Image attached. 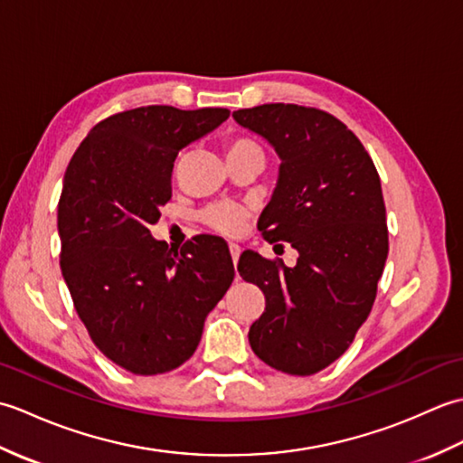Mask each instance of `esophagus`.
Wrapping results in <instances>:
<instances>
[{
    "mask_svg": "<svg viewBox=\"0 0 463 463\" xmlns=\"http://www.w3.org/2000/svg\"><path fill=\"white\" fill-rule=\"evenodd\" d=\"M229 250H231V257H232L234 267H237L239 257H241V247H239V244H229Z\"/></svg>",
    "mask_w": 463,
    "mask_h": 463,
    "instance_id": "esophagus-1",
    "label": "esophagus"
}]
</instances>
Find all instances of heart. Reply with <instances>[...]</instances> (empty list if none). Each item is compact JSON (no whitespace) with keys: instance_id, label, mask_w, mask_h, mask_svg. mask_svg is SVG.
<instances>
[{"instance_id":"1","label":"heart","mask_w":463,"mask_h":463,"mask_svg":"<svg viewBox=\"0 0 463 463\" xmlns=\"http://www.w3.org/2000/svg\"><path fill=\"white\" fill-rule=\"evenodd\" d=\"M229 155L241 153V151H260V146L250 141V139H232L226 146ZM249 216V209L242 204H232V203H219V204H211L209 209H204L201 213V221L209 226V229L226 234V237H234L239 234V231L242 229L244 221Z\"/></svg>"}]
</instances>
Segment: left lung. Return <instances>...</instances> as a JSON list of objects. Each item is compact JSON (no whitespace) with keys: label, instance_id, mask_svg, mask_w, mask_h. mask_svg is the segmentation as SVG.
<instances>
[{"label":"left lung","instance_id":"left-lung-1","mask_svg":"<svg viewBox=\"0 0 463 463\" xmlns=\"http://www.w3.org/2000/svg\"><path fill=\"white\" fill-rule=\"evenodd\" d=\"M232 117L280 156L259 231L298 250L292 269L242 252L241 277L267 300L250 348L274 370L310 376L348 350L376 298L388 259L380 176L358 137L326 111L269 103Z\"/></svg>","mask_w":463,"mask_h":463}]
</instances>
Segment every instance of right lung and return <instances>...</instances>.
I'll use <instances>...</instances> for the list:
<instances>
[{"instance_id": "obj_1", "label": "right lung", "mask_w": 463, "mask_h": 463, "mask_svg": "<svg viewBox=\"0 0 463 463\" xmlns=\"http://www.w3.org/2000/svg\"><path fill=\"white\" fill-rule=\"evenodd\" d=\"M229 115L137 107L97 123L67 165L57 204L63 279L95 346L137 376L189 360L234 279L219 237L173 250L149 231L171 199L176 155Z\"/></svg>"}]
</instances>
